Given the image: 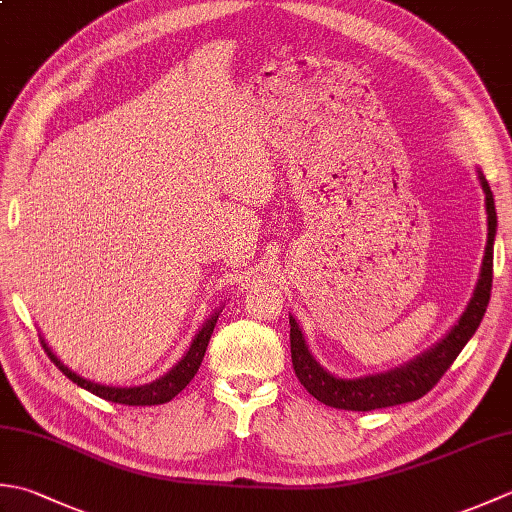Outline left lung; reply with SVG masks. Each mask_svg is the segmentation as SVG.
Here are the masks:
<instances>
[{"mask_svg":"<svg viewBox=\"0 0 512 512\" xmlns=\"http://www.w3.org/2000/svg\"><path fill=\"white\" fill-rule=\"evenodd\" d=\"M480 182L486 193V213H488V242L486 253L482 262V273L477 288L473 292V299L469 308L462 314L458 325L444 336V339L431 347L427 354L418 356L405 367H398L394 372L365 376V378H336L325 372V369L314 361L312 354L306 347V339L299 330L297 321L290 317V354H292V367L299 383L306 387L310 394L321 400L323 405L347 409V411H372L383 407L402 405V402H411L422 398L427 391L438 385V380L444 372L453 365L455 358L462 352V347L469 343L475 330L480 328L484 319V312L488 308V299H491L493 288V239H495V226H497V213L493 202V191L488 187L486 178L480 171Z\"/></svg>","mask_w":512,"mask_h":512,"instance_id":"1","label":"left lung"}]
</instances>
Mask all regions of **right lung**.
I'll list each match as a JSON object with an SVG mask.
<instances>
[{"label":"right lung","instance_id":"add662e5","mask_svg":"<svg viewBox=\"0 0 512 512\" xmlns=\"http://www.w3.org/2000/svg\"><path fill=\"white\" fill-rule=\"evenodd\" d=\"M215 323H217V312H215V317H211L209 321H206L204 328L193 339L189 352L184 354L182 361L176 367H173L167 376L158 378L156 383L140 385V387H110V385L92 383V380L81 378V376H76L74 372H70V369L65 367L59 361V358L48 350L46 343H43V347H46L50 361H54V365H57L61 372L72 380V383L92 391V394H96L99 398H105V400H110V402H118V405H129V407L162 405V402H169L173 396H178L180 391L191 383V378L198 374V367L202 365L206 345H209V339H211V334H213Z\"/></svg>","mask_w":512,"mask_h":512}]
</instances>
